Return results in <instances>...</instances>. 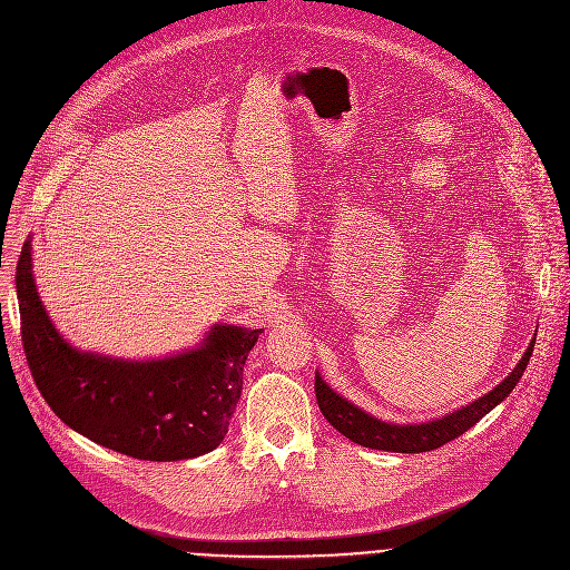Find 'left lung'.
I'll return each instance as SVG.
<instances>
[{"mask_svg": "<svg viewBox=\"0 0 570 570\" xmlns=\"http://www.w3.org/2000/svg\"><path fill=\"white\" fill-rule=\"evenodd\" d=\"M537 334L530 341L525 354L521 356V361L517 363V367L510 372V376L505 381H501L492 392H487L482 396H478L475 401H471L469 405H462V409L431 420V422H422V424H394V422H383L370 413H365L363 409H358L356 403L347 401L345 396H341L336 390H332L320 376V372H315V399L322 415L327 417V422L343 433L345 438H350L352 442L367 446V449H376V451H392V453H424V451H433L440 449L442 444L460 438L464 431H469L473 424H478L487 413L494 411L501 401H505L510 396V392L517 387L519 379L523 376L528 361L532 356V347H534Z\"/></svg>", "mask_w": 570, "mask_h": 570, "instance_id": "obj_1", "label": "left lung"}]
</instances>
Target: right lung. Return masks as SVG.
<instances>
[{
    "label": "right lung",
    "instance_id": "add662e5",
    "mask_svg": "<svg viewBox=\"0 0 570 570\" xmlns=\"http://www.w3.org/2000/svg\"><path fill=\"white\" fill-rule=\"evenodd\" d=\"M16 286L33 381L71 431L153 462L198 458L225 440L243 365L264 330L218 322L194 350L165 358H117L78 350L56 330L36 286L31 236Z\"/></svg>",
    "mask_w": 570,
    "mask_h": 570
}]
</instances>
